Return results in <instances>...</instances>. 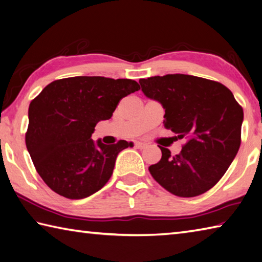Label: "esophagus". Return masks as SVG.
Listing matches in <instances>:
<instances>
[{"label": "esophagus", "instance_id": "34e87169", "mask_svg": "<svg viewBox=\"0 0 262 262\" xmlns=\"http://www.w3.org/2000/svg\"><path fill=\"white\" fill-rule=\"evenodd\" d=\"M145 146H146L145 143H142V142H135V147H137V149H144Z\"/></svg>", "mask_w": 262, "mask_h": 262}]
</instances>
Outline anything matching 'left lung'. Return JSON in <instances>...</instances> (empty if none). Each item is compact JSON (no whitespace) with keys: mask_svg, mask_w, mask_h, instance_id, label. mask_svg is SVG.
Returning a JSON list of instances; mask_svg holds the SVG:
<instances>
[{"mask_svg":"<svg viewBox=\"0 0 262 262\" xmlns=\"http://www.w3.org/2000/svg\"><path fill=\"white\" fill-rule=\"evenodd\" d=\"M147 98L165 110V127L188 142L180 155L160 147L151 165L154 179L179 197L199 196L214 187L229 168L241 145L243 108L226 85L188 74L140 80Z\"/></svg>","mask_w":262,"mask_h":262,"instance_id":"obj_1","label":"left lung"}]
</instances>
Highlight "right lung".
Wrapping results in <instances>:
<instances>
[{"label": "right lung", "mask_w": 262, "mask_h": 262, "mask_svg": "<svg viewBox=\"0 0 262 262\" xmlns=\"http://www.w3.org/2000/svg\"><path fill=\"white\" fill-rule=\"evenodd\" d=\"M140 89L129 79L73 77L49 83L28 107L26 146L42 180L56 193L82 199L110 180L116 159L132 142L92 140L122 97Z\"/></svg>", "instance_id": "add662e5"}]
</instances>
